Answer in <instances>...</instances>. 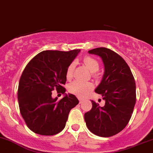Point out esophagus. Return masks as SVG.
<instances>
[{"label":"esophagus","instance_id":"1","mask_svg":"<svg viewBox=\"0 0 153 153\" xmlns=\"http://www.w3.org/2000/svg\"><path fill=\"white\" fill-rule=\"evenodd\" d=\"M79 103H82L84 101V100L82 98H79Z\"/></svg>","mask_w":153,"mask_h":153}]
</instances>
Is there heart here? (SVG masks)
Instances as JSON below:
<instances>
[{
	"label": "heart",
	"instance_id": "heart-1",
	"mask_svg": "<svg viewBox=\"0 0 153 153\" xmlns=\"http://www.w3.org/2000/svg\"><path fill=\"white\" fill-rule=\"evenodd\" d=\"M84 63L86 65L87 68L90 71L93 72L92 75L94 78L98 77L97 71L99 69V63L98 60L94 57L90 56H86L84 58ZM75 67V62H72L68 66L66 70V77L68 79L71 78L73 76L74 70ZM93 86L90 82H84L80 81H74L68 85V90L71 93L79 97H84L86 96L87 93L93 89Z\"/></svg>",
	"mask_w": 153,
	"mask_h": 153
}]
</instances>
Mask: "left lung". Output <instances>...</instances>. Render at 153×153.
Wrapping results in <instances>:
<instances>
[{
    "instance_id": "obj_1",
    "label": "left lung",
    "mask_w": 153,
    "mask_h": 153,
    "mask_svg": "<svg viewBox=\"0 0 153 153\" xmlns=\"http://www.w3.org/2000/svg\"><path fill=\"white\" fill-rule=\"evenodd\" d=\"M101 57L104 65L102 81L95 92L101 94L105 105L92 101V109L85 114L88 128L101 137L120 132L128 123L136 103V83L128 65L120 55L105 47L88 51Z\"/></svg>"
}]
</instances>
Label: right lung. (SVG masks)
Listing matches in <instances>:
<instances>
[{
    "label": "right lung",
    "instance_id": "right-lung-1",
    "mask_svg": "<svg viewBox=\"0 0 153 153\" xmlns=\"http://www.w3.org/2000/svg\"><path fill=\"white\" fill-rule=\"evenodd\" d=\"M79 51H43L25 68L18 87V102L21 115L33 132L52 136L65 128L71 109L79 100L74 95L65 94L57 101L52 98V91L65 93L67 68Z\"/></svg>",
    "mask_w": 153,
    "mask_h": 153
}]
</instances>
